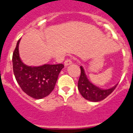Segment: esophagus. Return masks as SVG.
Masks as SVG:
<instances>
[{
	"mask_svg": "<svg viewBox=\"0 0 133 133\" xmlns=\"http://www.w3.org/2000/svg\"><path fill=\"white\" fill-rule=\"evenodd\" d=\"M72 64V61L71 59H67L65 61V62H64V65L65 66H68V65H71V64Z\"/></svg>",
	"mask_w": 133,
	"mask_h": 133,
	"instance_id": "1",
	"label": "esophagus"
}]
</instances>
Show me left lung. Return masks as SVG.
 <instances>
[{
    "label": "left lung",
    "instance_id": "obj_1",
    "mask_svg": "<svg viewBox=\"0 0 133 133\" xmlns=\"http://www.w3.org/2000/svg\"><path fill=\"white\" fill-rule=\"evenodd\" d=\"M81 68V75L78 81V89L84 98L92 102H99L106 98L111 94L117 85L109 89H100L89 81L85 75L83 68Z\"/></svg>",
    "mask_w": 133,
    "mask_h": 133
}]
</instances>
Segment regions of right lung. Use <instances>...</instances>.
Segmentation results:
<instances>
[{
    "label": "right lung",
    "mask_w": 133,
    "mask_h": 133,
    "mask_svg": "<svg viewBox=\"0 0 133 133\" xmlns=\"http://www.w3.org/2000/svg\"><path fill=\"white\" fill-rule=\"evenodd\" d=\"M18 40L12 56L13 71L16 81L25 93L35 99H41L49 95L54 90L62 64H44L38 67L27 66L19 56Z\"/></svg>",
    "instance_id": "1"
}]
</instances>
